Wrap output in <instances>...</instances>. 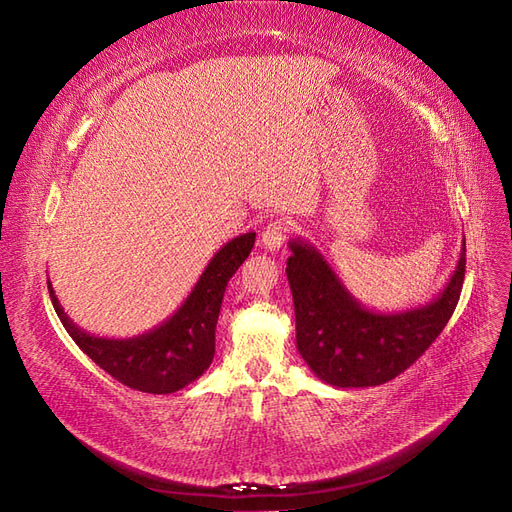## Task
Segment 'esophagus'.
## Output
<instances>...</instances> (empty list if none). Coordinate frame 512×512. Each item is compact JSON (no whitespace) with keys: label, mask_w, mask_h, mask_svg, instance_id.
<instances>
[{"label":"esophagus","mask_w":512,"mask_h":512,"mask_svg":"<svg viewBox=\"0 0 512 512\" xmlns=\"http://www.w3.org/2000/svg\"><path fill=\"white\" fill-rule=\"evenodd\" d=\"M288 230H290L288 222H282V220L269 222L267 228L262 230V245H265V250H269V252H280L284 241H286Z\"/></svg>","instance_id":"1"}]
</instances>
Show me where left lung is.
<instances>
[{
  "mask_svg": "<svg viewBox=\"0 0 512 512\" xmlns=\"http://www.w3.org/2000/svg\"><path fill=\"white\" fill-rule=\"evenodd\" d=\"M288 247L297 348L320 380L339 389L378 386L406 371L451 320L466 277L463 243L451 280L436 299L399 314H380L352 297L314 245L292 239Z\"/></svg>",
  "mask_w": 512,
  "mask_h": 512,
  "instance_id": "left-lung-1",
  "label": "left lung"
}]
</instances>
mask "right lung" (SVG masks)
<instances>
[{
    "label": "right lung",
    "instance_id": "right-lung-1",
    "mask_svg": "<svg viewBox=\"0 0 512 512\" xmlns=\"http://www.w3.org/2000/svg\"><path fill=\"white\" fill-rule=\"evenodd\" d=\"M256 232L228 241L215 254L177 312L160 327L130 339L85 333L68 318L49 282L55 312L91 361L134 391L168 395L188 386L209 369L215 354V324L230 277L250 256Z\"/></svg>",
    "mask_w": 512,
    "mask_h": 512
}]
</instances>
